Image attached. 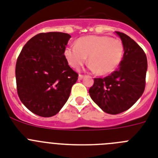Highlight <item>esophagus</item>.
Instances as JSON below:
<instances>
[{"mask_svg": "<svg viewBox=\"0 0 158 158\" xmlns=\"http://www.w3.org/2000/svg\"><path fill=\"white\" fill-rule=\"evenodd\" d=\"M83 77H84V75H81V74H79V79H82Z\"/></svg>", "mask_w": 158, "mask_h": 158, "instance_id": "obj_1", "label": "esophagus"}]
</instances>
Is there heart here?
I'll use <instances>...</instances> for the list:
<instances>
[{
  "label": "heart",
  "instance_id": "heart-1",
  "mask_svg": "<svg viewBox=\"0 0 158 158\" xmlns=\"http://www.w3.org/2000/svg\"><path fill=\"white\" fill-rule=\"evenodd\" d=\"M124 46L120 39L104 35H89L79 38L75 45L64 50V56L68 64L79 69L87 61L91 71L99 75H108L116 71L121 63Z\"/></svg>",
  "mask_w": 158,
  "mask_h": 158
}]
</instances>
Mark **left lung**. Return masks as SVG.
<instances>
[{"mask_svg":"<svg viewBox=\"0 0 158 158\" xmlns=\"http://www.w3.org/2000/svg\"><path fill=\"white\" fill-rule=\"evenodd\" d=\"M124 46L120 67L104 78H95L89 94L95 104L108 114L130 108L145 87L147 58L143 49L124 33L116 32Z\"/></svg>","mask_w":158,"mask_h":158,"instance_id":"left-lung-1","label":"left lung"}]
</instances>
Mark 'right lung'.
Masks as SVG:
<instances>
[{
  "label": "right lung",
  "mask_w": 158,
  "mask_h": 158,
  "mask_svg": "<svg viewBox=\"0 0 158 158\" xmlns=\"http://www.w3.org/2000/svg\"><path fill=\"white\" fill-rule=\"evenodd\" d=\"M71 35L61 32L37 34L23 46L16 63L17 91L22 104L42 117L56 115L78 79L64 56Z\"/></svg>",
  "instance_id": "1"
}]
</instances>
